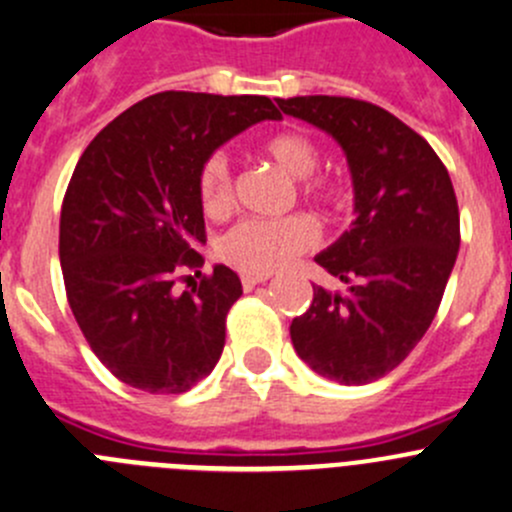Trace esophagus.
Segmentation results:
<instances>
[{"label":"esophagus","instance_id":"esophagus-1","mask_svg":"<svg viewBox=\"0 0 512 512\" xmlns=\"http://www.w3.org/2000/svg\"><path fill=\"white\" fill-rule=\"evenodd\" d=\"M262 282H267V275H242V287H245L247 292L255 290V287L262 285Z\"/></svg>","mask_w":512,"mask_h":512}]
</instances>
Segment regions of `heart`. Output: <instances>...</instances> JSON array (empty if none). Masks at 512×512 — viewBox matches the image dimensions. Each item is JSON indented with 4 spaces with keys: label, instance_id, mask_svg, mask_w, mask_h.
<instances>
[{
    "label": "heart",
    "instance_id": "heart-1",
    "mask_svg": "<svg viewBox=\"0 0 512 512\" xmlns=\"http://www.w3.org/2000/svg\"><path fill=\"white\" fill-rule=\"evenodd\" d=\"M262 157L295 177L297 190L307 200L335 205L345 197L340 177L315 172L317 145L307 132L280 130L262 137L257 145ZM197 195L202 210L210 217H222L232 207V175L222 155H212L197 172ZM317 242V227L310 217L290 215L282 220H245L232 227L220 240L222 260L245 275H270L285 267L292 257L302 255Z\"/></svg>",
    "mask_w": 512,
    "mask_h": 512
}]
</instances>
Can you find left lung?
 Here are the masks:
<instances>
[{
  "label": "left lung",
  "mask_w": 512,
  "mask_h": 512,
  "mask_svg": "<svg viewBox=\"0 0 512 512\" xmlns=\"http://www.w3.org/2000/svg\"><path fill=\"white\" fill-rule=\"evenodd\" d=\"M277 104L342 147L355 192L352 227L315 257L347 290L312 287L292 345L317 375L365 385L395 370L438 312L460 247L453 182L433 147L377 104L327 94Z\"/></svg>",
  "instance_id": "obj_1"
}]
</instances>
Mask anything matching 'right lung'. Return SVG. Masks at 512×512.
<instances>
[{"instance_id": "right-lung-1", "label": "right lung", "mask_w": 512, "mask_h": 512, "mask_svg": "<svg viewBox=\"0 0 512 512\" xmlns=\"http://www.w3.org/2000/svg\"><path fill=\"white\" fill-rule=\"evenodd\" d=\"M262 119H282L270 97L152 94L74 167L59 217L67 300L94 355L132 388L187 393L220 360L240 277L215 265L190 292L172 285L180 267L205 262L202 162Z\"/></svg>"}]
</instances>
